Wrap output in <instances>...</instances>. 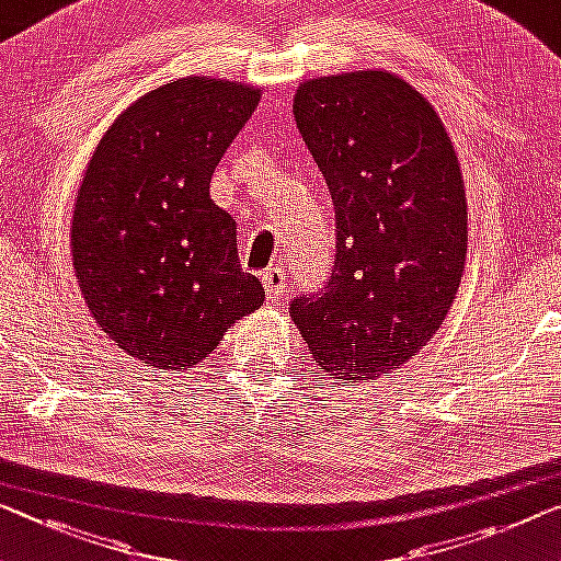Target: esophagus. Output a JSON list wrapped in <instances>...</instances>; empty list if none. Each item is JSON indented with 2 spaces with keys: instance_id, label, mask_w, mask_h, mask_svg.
I'll use <instances>...</instances> for the list:
<instances>
[{
  "instance_id": "obj_1",
  "label": "esophagus",
  "mask_w": 561,
  "mask_h": 561,
  "mask_svg": "<svg viewBox=\"0 0 561 561\" xmlns=\"http://www.w3.org/2000/svg\"><path fill=\"white\" fill-rule=\"evenodd\" d=\"M262 284H264L266 299L277 302V299L284 295V284H287V279H284V270H277V266H270V270L262 274Z\"/></svg>"
}]
</instances>
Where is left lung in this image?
Instances as JSON below:
<instances>
[{"instance_id": "left-lung-1", "label": "left lung", "mask_w": 561, "mask_h": 561, "mask_svg": "<svg viewBox=\"0 0 561 561\" xmlns=\"http://www.w3.org/2000/svg\"><path fill=\"white\" fill-rule=\"evenodd\" d=\"M295 118L334 206L332 277L289 314L320 370L378 380L423 350L466 262V194L436 111L390 72L309 80Z\"/></svg>"}]
</instances>
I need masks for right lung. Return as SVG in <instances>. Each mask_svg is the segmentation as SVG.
<instances>
[{"label": "right lung", "mask_w": 561, "mask_h": 561, "mask_svg": "<svg viewBox=\"0 0 561 561\" xmlns=\"http://www.w3.org/2000/svg\"><path fill=\"white\" fill-rule=\"evenodd\" d=\"M259 90L183 78L136 100L100 140L78 191L72 259L90 314L138 360L186 370L264 302L241 270L237 221L208 196Z\"/></svg>", "instance_id": "add662e5"}]
</instances>
